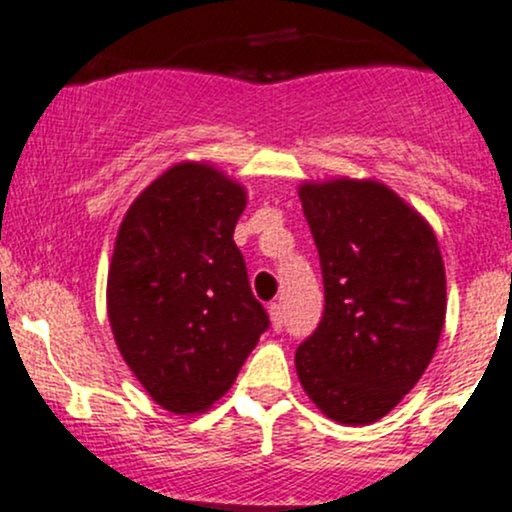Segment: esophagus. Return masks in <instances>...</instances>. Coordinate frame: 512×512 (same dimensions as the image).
Instances as JSON below:
<instances>
[{"label":"esophagus","instance_id":"obj_1","mask_svg":"<svg viewBox=\"0 0 512 512\" xmlns=\"http://www.w3.org/2000/svg\"><path fill=\"white\" fill-rule=\"evenodd\" d=\"M268 314H271L273 331H283V326H285V312H283V307H280L278 302H273L271 307H268Z\"/></svg>","mask_w":512,"mask_h":512}]
</instances>
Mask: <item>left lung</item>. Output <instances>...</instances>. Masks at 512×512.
<instances>
[{
    "label": "left lung",
    "mask_w": 512,
    "mask_h": 512,
    "mask_svg": "<svg viewBox=\"0 0 512 512\" xmlns=\"http://www.w3.org/2000/svg\"><path fill=\"white\" fill-rule=\"evenodd\" d=\"M324 317L295 353L304 392L346 426L380 421L421 380L445 324L433 229L380 181L304 183Z\"/></svg>",
    "instance_id": "8db88e82"
}]
</instances>
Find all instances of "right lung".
<instances>
[{"label":"right lung","instance_id":"add662e5","mask_svg":"<svg viewBox=\"0 0 512 512\" xmlns=\"http://www.w3.org/2000/svg\"><path fill=\"white\" fill-rule=\"evenodd\" d=\"M246 191L215 166L181 162L135 198L108 268L120 355L171 413L210 409L268 329L234 227Z\"/></svg>","mask_w":512,"mask_h":512}]
</instances>
